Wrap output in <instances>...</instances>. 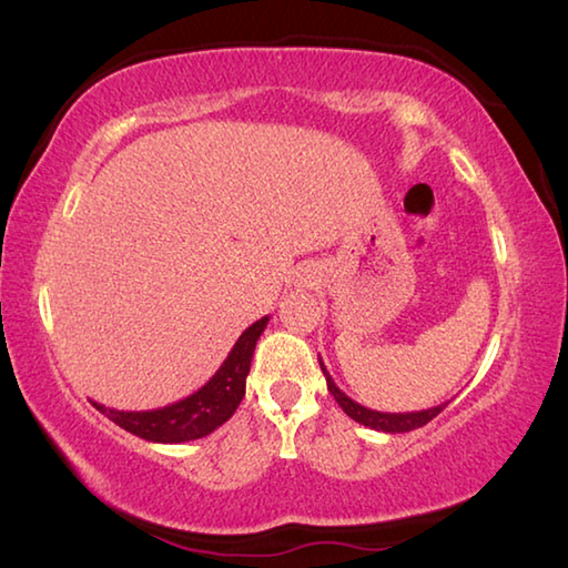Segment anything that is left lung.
<instances>
[{"label": "left lung", "instance_id": "left-lung-1", "mask_svg": "<svg viewBox=\"0 0 568 568\" xmlns=\"http://www.w3.org/2000/svg\"><path fill=\"white\" fill-rule=\"evenodd\" d=\"M320 366L322 372L326 376V386H329L332 396L336 399V404L342 406L346 416H352L354 422H359L364 426H369V429H376V432H384V434H404V432H414L419 429V426L429 424L436 414L444 412V406L449 404H439V406H432V409H424V412H406V414H389V412H374V409H366V406L356 404L354 399H349L339 386L334 384V379L329 376V372H326L324 362L320 359Z\"/></svg>", "mask_w": 568, "mask_h": 568}]
</instances>
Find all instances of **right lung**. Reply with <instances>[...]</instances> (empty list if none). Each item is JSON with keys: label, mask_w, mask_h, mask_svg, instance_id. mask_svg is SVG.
<instances>
[{"label": "right lung", "mask_w": 568, "mask_h": 568, "mask_svg": "<svg viewBox=\"0 0 568 568\" xmlns=\"http://www.w3.org/2000/svg\"><path fill=\"white\" fill-rule=\"evenodd\" d=\"M268 316L254 322L248 329L239 336L232 352L219 366L216 374L209 379L202 389L189 394L186 399H179L162 409L149 412H119L109 409L104 404L92 402L106 419H112L124 432L139 436V439L156 442V444H182L194 442L202 436L212 434L224 422L232 419L236 406L242 404L246 392V374L252 366V356L256 342L266 329Z\"/></svg>", "instance_id": "1"}]
</instances>
